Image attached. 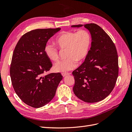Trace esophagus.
Listing matches in <instances>:
<instances>
[{"label": "esophagus", "instance_id": "34e87169", "mask_svg": "<svg viewBox=\"0 0 132 132\" xmlns=\"http://www.w3.org/2000/svg\"><path fill=\"white\" fill-rule=\"evenodd\" d=\"M70 74L69 73H62V76L63 77H65L66 75H69Z\"/></svg>", "mask_w": 132, "mask_h": 132}]
</instances>
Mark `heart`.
I'll use <instances>...</instances> for the list:
<instances>
[{
    "instance_id": "1",
    "label": "heart",
    "mask_w": 132,
    "mask_h": 132,
    "mask_svg": "<svg viewBox=\"0 0 132 132\" xmlns=\"http://www.w3.org/2000/svg\"><path fill=\"white\" fill-rule=\"evenodd\" d=\"M55 42L61 50H67V59L57 62L54 70L57 72H65L77 66L78 61L82 62L88 55L92 42L91 36L88 31L63 32L55 38ZM45 52L50 61L56 62L59 59V52L54 46L47 43Z\"/></svg>"
}]
</instances>
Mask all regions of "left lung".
<instances>
[{
	"instance_id": "left-lung-1",
	"label": "left lung",
	"mask_w": 132,
	"mask_h": 132,
	"mask_svg": "<svg viewBox=\"0 0 132 132\" xmlns=\"http://www.w3.org/2000/svg\"><path fill=\"white\" fill-rule=\"evenodd\" d=\"M88 30L92 42L85 61L73 71L75 79L74 94L82 101H100L113 90L118 75V59L116 48L110 37L95 23L77 25Z\"/></svg>"
}]
</instances>
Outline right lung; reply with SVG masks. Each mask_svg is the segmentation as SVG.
<instances>
[{
	"label": "right lung",
	"instance_id": "right-lung-1",
	"mask_svg": "<svg viewBox=\"0 0 132 132\" xmlns=\"http://www.w3.org/2000/svg\"><path fill=\"white\" fill-rule=\"evenodd\" d=\"M61 29L28 32L15 48L10 68L11 83L16 94L30 106L39 108L49 103L63 79L60 73L42 76L52 67L45 54V47L48 39Z\"/></svg>",
	"mask_w": 132,
	"mask_h": 132
}]
</instances>
